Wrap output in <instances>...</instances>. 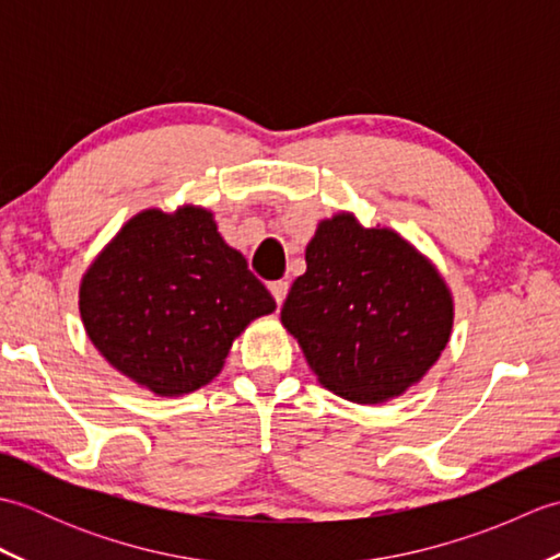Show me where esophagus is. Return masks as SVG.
<instances>
[{"instance_id": "34e87169", "label": "esophagus", "mask_w": 560, "mask_h": 560, "mask_svg": "<svg viewBox=\"0 0 560 560\" xmlns=\"http://www.w3.org/2000/svg\"><path fill=\"white\" fill-rule=\"evenodd\" d=\"M269 291H271V295H273V301H277V305H281L283 301H287L289 281H271V283H269Z\"/></svg>"}]
</instances>
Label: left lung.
I'll use <instances>...</instances> for the list:
<instances>
[{
  "label": "left lung",
  "mask_w": 560,
  "mask_h": 560,
  "mask_svg": "<svg viewBox=\"0 0 560 560\" xmlns=\"http://www.w3.org/2000/svg\"><path fill=\"white\" fill-rule=\"evenodd\" d=\"M281 323L335 395L375 404L419 383L452 329V299L431 261L349 213L323 221Z\"/></svg>",
  "instance_id": "obj_1"
}]
</instances>
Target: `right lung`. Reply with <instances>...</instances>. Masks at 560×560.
Masks as SVG:
<instances>
[{"label": "right lung", "mask_w": 560, "mask_h": 560, "mask_svg": "<svg viewBox=\"0 0 560 560\" xmlns=\"http://www.w3.org/2000/svg\"><path fill=\"white\" fill-rule=\"evenodd\" d=\"M79 307L117 371L156 395H187L219 375L233 339L277 303L211 213L187 207L129 221L83 277Z\"/></svg>", "instance_id": "1"}]
</instances>
